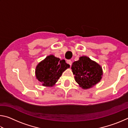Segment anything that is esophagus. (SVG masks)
<instances>
[{
    "instance_id": "esophagus-1",
    "label": "esophagus",
    "mask_w": 128,
    "mask_h": 128,
    "mask_svg": "<svg viewBox=\"0 0 128 128\" xmlns=\"http://www.w3.org/2000/svg\"><path fill=\"white\" fill-rule=\"evenodd\" d=\"M67 63L70 65V66H71V65H72V62L70 60H67Z\"/></svg>"
}]
</instances>
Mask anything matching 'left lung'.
<instances>
[{
    "instance_id": "8db88e82",
    "label": "left lung",
    "mask_w": 128,
    "mask_h": 128,
    "mask_svg": "<svg viewBox=\"0 0 128 128\" xmlns=\"http://www.w3.org/2000/svg\"><path fill=\"white\" fill-rule=\"evenodd\" d=\"M72 69L77 83L83 89H88L98 84L102 78L103 70L100 65L88 56L80 58L73 62Z\"/></svg>"
}]
</instances>
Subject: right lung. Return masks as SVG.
<instances>
[{
	"label": "right lung",
	"instance_id": "right-lung-1",
	"mask_svg": "<svg viewBox=\"0 0 128 128\" xmlns=\"http://www.w3.org/2000/svg\"><path fill=\"white\" fill-rule=\"evenodd\" d=\"M70 67L65 60H60L53 55H49L40 62L36 68V78L47 87H52L58 81L64 71Z\"/></svg>",
	"mask_w": 128,
	"mask_h": 128
}]
</instances>
